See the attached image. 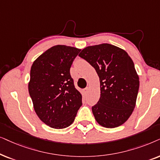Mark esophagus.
Masks as SVG:
<instances>
[{"mask_svg":"<svg viewBox=\"0 0 160 160\" xmlns=\"http://www.w3.org/2000/svg\"><path fill=\"white\" fill-rule=\"evenodd\" d=\"M88 87H87V88L83 89V93H84V94H87V93H88Z\"/></svg>","mask_w":160,"mask_h":160,"instance_id":"obj_1","label":"esophagus"}]
</instances>
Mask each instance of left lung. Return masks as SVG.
Here are the masks:
<instances>
[{"instance_id":"1","label":"left lung","mask_w":160,"mask_h":160,"mask_svg":"<svg viewBox=\"0 0 160 160\" xmlns=\"http://www.w3.org/2000/svg\"><path fill=\"white\" fill-rule=\"evenodd\" d=\"M99 78L100 98L92 107L96 121L106 128L121 126L135 107L139 77L126 51L110 44L89 46L79 54Z\"/></svg>"}]
</instances>
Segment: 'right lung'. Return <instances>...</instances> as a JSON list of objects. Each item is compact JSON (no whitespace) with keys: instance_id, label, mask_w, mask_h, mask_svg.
Wrapping results in <instances>:
<instances>
[{"instance_id":"1","label":"right lung","mask_w":160,"mask_h":160,"mask_svg":"<svg viewBox=\"0 0 160 160\" xmlns=\"http://www.w3.org/2000/svg\"><path fill=\"white\" fill-rule=\"evenodd\" d=\"M80 49L55 45L33 63L28 91L40 120L55 129L73 123L81 107L82 95L74 87L70 68Z\"/></svg>"}]
</instances>
